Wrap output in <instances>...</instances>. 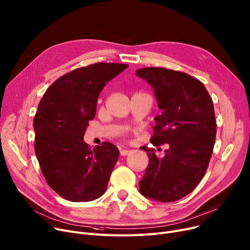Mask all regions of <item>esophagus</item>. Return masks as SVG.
<instances>
[{
  "mask_svg": "<svg viewBox=\"0 0 250 250\" xmlns=\"http://www.w3.org/2000/svg\"><path fill=\"white\" fill-rule=\"evenodd\" d=\"M128 153H129V150H128V149H122V150H121V155L125 156V155H127Z\"/></svg>",
  "mask_w": 250,
  "mask_h": 250,
  "instance_id": "34e87169",
  "label": "esophagus"
}]
</instances>
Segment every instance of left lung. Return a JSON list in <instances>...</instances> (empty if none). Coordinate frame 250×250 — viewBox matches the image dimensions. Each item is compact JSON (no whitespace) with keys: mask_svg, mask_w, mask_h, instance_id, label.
<instances>
[{"mask_svg":"<svg viewBox=\"0 0 250 250\" xmlns=\"http://www.w3.org/2000/svg\"><path fill=\"white\" fill-rule=\"evenodd\" d=\"M137 75L153 87L163 109L150 143L169 145L162 158L154 148L141 147L148 166L140 191L157 201H175L196 188L208 167L216 135L213 103L204 84L186 73L150 66L137 70Z\"/></svg>","mask_w":250,"mask_h":250,"instance_id":"8db88e82","label":"left lung"}]
</instances>
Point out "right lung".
Wrapping results in <instances>:
<instances>
[{
  "mask_svg": "<svg viewBox=\"0 0 250 250\" xmlns=\"http://www.w3.org/2000/svg\"><path fill=\"white\" fill-rule=\"evenodd\" d=\"M128 64L96 62L56 80L40 101L34 119L35 151L50 188L74 202L101 197L120 150L108 142L94 148L83 135L97 111L105 83Z\"/></svg>",
  "mask_w": 250,
  "mask_h": 250,
  "instance_id": "add662e5",
  "label": "right lung"
}]
</instances>
